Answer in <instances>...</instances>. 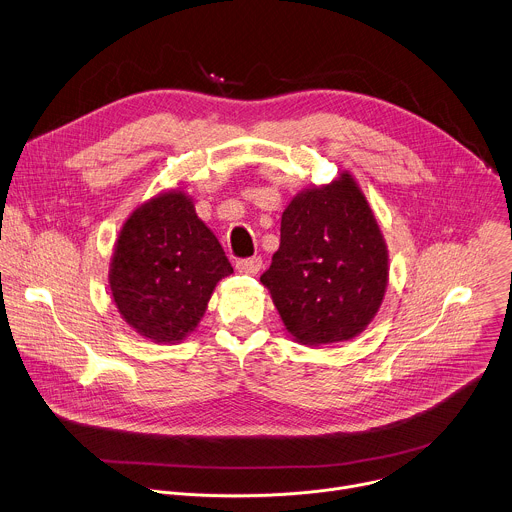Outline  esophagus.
I'll list each match as a JSON object with an SVG mask.
<instances>
[{
    "label": "esophagus",
    "instance_id": "1",
    "mask_svg": "<svg viewBox=\"0 0 512 512\" xmlns=\"http://www.w3.org/2000/svg\"><path fill=\"white\" fill-rule=\"evenodd\" d=\"M261 265H263L261 257H249V259H239V261L235 263L237 271H239V273H247V275H255V273H259Z\"/></svg>",
    "mask_w": 512,
    "mask_h": 512
}]
</instances>
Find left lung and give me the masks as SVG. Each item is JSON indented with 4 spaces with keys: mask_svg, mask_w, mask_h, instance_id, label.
Here are the masks:
<instances>
[{
    "mask_svg": "<svg viewBox=\"0 0 512 512\" xmlns=\"http://www.w3.org/2000/svg\"><path fill=\"white\" fill-rule=\"evenodd\" d=\"M387 281L383 233L348 172L287 204L261 283L298 342L320 346L360 334L379 312Z\"/></svg>",
    "mask_w": 512,
    "mask_h": 512,
    "instance_id": "1",
    "label": "left lung"
}]
</instances>
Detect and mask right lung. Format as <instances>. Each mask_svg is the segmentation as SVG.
<instances>
[{
  "mask_svg": "<svg viewBox=\"0 0 512 512\" xmlns=\"http://www.w3.org/2000/svg\"><path fill=\"white\" fill-rule=\"evenodd\" d=\"M233 267L182 190L131 212L111 259L109 285L123 320L154 342H180L200 322Z\"/></svg>",
  "mask_w": 512,
  "mask_h": 512,
  "instance_id": "1",
  "label": "right lung"
}]
</instances>
